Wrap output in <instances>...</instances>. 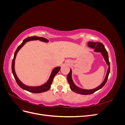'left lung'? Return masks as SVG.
I'll list each match as a JSON object with an SVG mask.
<instances>
[{"mask_svg":"<svg viewBox=\"0 0 125 125\" xmlns=\"http://www.w3.org/2000/svg\"><path fill=\"white\" fill-rule=\"evenodd\" d=\"M88 45L89 47L94 48V51L95 52H100L102 56L104 58L105 61L108 65V67L104 81L102 82V83L99 86H98L96 88H94L93 89H82L75 85L73 80V78H72V70L70 69L69 73L67 75V80L70 85V88L73 92L80 94H82V95H89V94H91L103 88L107 82L108 75L109 74V72H110V64H109L108 59V55L107 52L106 50L104 45L100 42H89L88 43Z\"/></svg>","mask_w":125,"mask_h":125,"instance_id":"obj_1","label":"left lung"}]
</instances>
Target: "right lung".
I'll use <instances>...</instances> for the list:
<instances>
[{
  "label": "right lung",
  "mask_w": 125,
  "mask_h": 125,
  "mask_svg": "<svg viewBox=\"0 0 125 125\" xmlns=\"http://www.w3.org/2000/svg\"><path fill=\"white\" fill-rule=\"evenodd\" d=\"M36 40H39L40 41L43 42L45 43H48L49 41L44 38V37H38V36H33L31 37H29L24 39L22 43L19 46L16 50V52H14V57L12 60V67H11V68H12V74L13 75V76L14 77L15 80H16L18 85L21 88L23 89L24 90L27 91H29L30 92L33 93H42L46 92L47 91L49 90L51 88V84H52V80H53V79L55 75L57 74V73L59 71L60 69V67L58 66V67H56L55 68L52 69V73H51V75L50 77H49V79H48V80L46 82H45L44 84L40 85V86H28L24 84H23L20 80L17 77V75L16 74V71H15V69H14V66H15V59H16V56L17 55V53L19 51L20 49L24 46V45L27 43L28 42L31 41H36Z\"/></svg>",
  "instance_id": "right-lung-1"
}]
</instances>
